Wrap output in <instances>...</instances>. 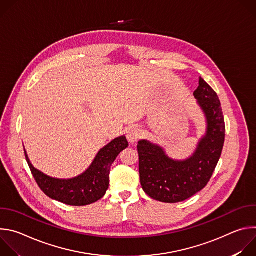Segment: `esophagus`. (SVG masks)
<instances>
[{
  "label": "esophagus",
  "mask_w": 256,
  "mask_h": 256,
  "mask_svg": "<svg viewBox=\"0 0 256 256\" xmlns=\"http://www.w3.org/2000/svg\"><path fill=\"white\" fill-rule=\"evenodd\" d=\"M142 136V130L138 128H132L128 132V134H126V138H128V140L130 142H136L138 140H140V138Z\"/></svg>",
  "instance_id": "1"
}]
</instances>
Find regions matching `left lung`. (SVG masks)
Instances as JSON below:
<instances>
[{
  "label": "left lung",
  "instance_id": "obj_1",
  "mask_svg": "<svg viewBox=\"0 0 256 256\" xmlns=\"http://www.w3.org/2000/svg\"><path fill=\"white\" fill-rule=\"evenodd\" d=\"M194 95L204 114L206 130L190 157L175 160L161 146L148 140L138 144L140 186L150 198L162 202H184L200 192L222 154L225 122L220 99L200 77Z\"/></svg>",
  "mask_w": 256,
  "mask_h": 256
}]
</instances>
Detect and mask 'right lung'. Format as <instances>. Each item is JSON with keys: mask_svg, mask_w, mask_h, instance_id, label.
<instances>
[{"mask_svg": "<svg viewBox=\"0 0 256 256\" xmlns=\"http://www.w3.org/2000/svg\"><path fill=\"white\" fill-rule=\"evenodd\" d=\"M124 136L116 138L103 147L89 168L82 174L68 179L50 177L36 169L24 149L26 161L40 190L50 198L68 206H87L102 198L109 186L110 167L118 154L128 148Z\"/></svg>", "mask_w": 256, "mask_h": 256, "instance_id": "right-lung-1", "label": "right lung"}]
</instances>
